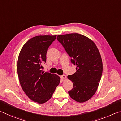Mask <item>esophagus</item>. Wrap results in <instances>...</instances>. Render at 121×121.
I'll use <instances>...</instances> for the list:
<instances>
[{
    "label": "esophagus",
    "instance_id": "1",
    "mask_svg": "<svg viewBox=\"0 0 121 121\" xmlns=\"http://www.w3.org/2000/svg\"><path fill=\"white\" fill-rule=\"evenodd\" d=\"M61 78H62V79H64V80H66V76L65 75H63L61 76Z\"/></svg>",
    "mask_w": 121,
    "mask_h": 121
}]
</instances>
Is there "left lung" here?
<instances>
[{
	"mask_svg": "<svg viewBox=\"0 0 121 121\" xmlns=\"http://www.w3.org/2000/svg\"><path fill=\"white\" fill-rule=\"evenodd\" d=\"M77 67V72L67 78L73 82L69 96L79 103L88 101L97 91L103 73V62L94 42L85 35L69 33L57 35Z\"/></svg>",
	"mask_w": 121,
	"mask_h": 121,
	"instance_id": "1",
	"label": "left lung"
}]
</instances>
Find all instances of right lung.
Listing matches in <instances>:
<instances>
[{"instance_id":"1","label":"right lung","mask_w":121,"mask_h":121,"mask_svg":"<svg viewBox=\"0 0 121 121\" xmlns=\"http://www.w3.org/2000/svg\"><path fill=\"white\" fill-rule=\"evenodd\" d=\"M56 38V35L33 37L23 45L18 55L17 70L21 87L31 100L38 104L49 100L60 83L58 75L41 70L47 51Z\"/></svg>"}]
</instances>
